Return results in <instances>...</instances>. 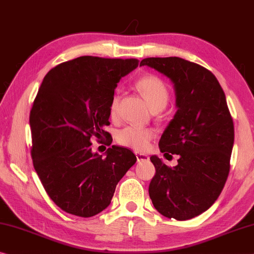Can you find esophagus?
Instances as JSON below:
<instances>
[{
	"mask_svg": "<svg viewBox=\"0 0 254 254\" xmlns=\"http://www.w3.org/2000/svg\"><path fill=\"white\" fill-rule=\"evenodd\" d=\"M135 156H136V160H138V162H146V160H149V156L146 154L135 152Z\"/></svg>",
	"mask_w": 254,
	"mask_h": 254,
	"instance_id": "esophagus-1",
	"label": "esophagus"
}]
</instances>
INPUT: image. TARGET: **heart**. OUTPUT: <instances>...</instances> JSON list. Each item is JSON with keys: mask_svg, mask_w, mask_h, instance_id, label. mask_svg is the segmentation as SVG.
<instances>
[{"mask_svg": "<svg viewBox=\"0 0 254 254\" xmlns=\"http://www.w3.org/2000/svg\"><path fill=\"white\" fill-rule=\"evenodd\" d=\"M134 86L147 100L152 111L163 110L170 100V91L162 79L156 75H143L136 80ZM120 96L115 94L110 103V115L113 119L118 115ZM156 132L151 127H141L130 126L122 128L118 133V141L123 146L143 151L150 146L151 140L155 138Z\"/></svg>", "mask_w": 254, "mask_h": 254, "instance_id": "1", "label": "heart"}]
</instances>
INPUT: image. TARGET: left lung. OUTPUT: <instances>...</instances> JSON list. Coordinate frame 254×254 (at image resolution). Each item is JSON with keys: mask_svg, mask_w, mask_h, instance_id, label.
Instances as JSON below:
<instances>
[{"mask_svg": "<svg viewBox=\"0 0 254 254\" xmlns=\"http://www.w3.org/2000/svg\"><path fill=\"white\" fill-rule=\"evenodd\" d=\"M140 65L171 79L178 107L159 140L165 156H179L178 165L150 157L156 173L149 195L163 216L191 219L214 204L228 178L234 123L225 92L210 71L181 58H148Z\"/></svg>", "mask_w": 254, "mask_h": 254, "instance_id": "left-lung-1", "label": "left lung"}]
</instances>
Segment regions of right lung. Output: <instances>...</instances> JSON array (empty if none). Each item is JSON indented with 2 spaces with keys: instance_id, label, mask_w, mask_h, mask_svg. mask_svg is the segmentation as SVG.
<instances>
[{
  "instance_id": "right-lung-1",
  "label": "right lung",
  "mask_w": 254,
  "mask_h": 254,
  "mask_svg": "<svg viewBox=\"0 0 254 254\" xmlns=\"http://www.w3.org/2000/svg\"><path fill=\"white\" fill-rule=\"evenodd\" d=\"M135 59L80 56L52 69L30 111L31 158L44 189L67 214L92 217L110 206L115 188L133 166L130 149L112 146L106 157L91 150V136L110 135V103ZM112 143L108 138V144Z\"/></svg>"
}]
</instances>
